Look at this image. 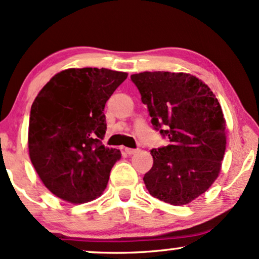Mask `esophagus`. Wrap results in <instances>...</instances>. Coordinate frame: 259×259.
Listing matches in <instances>:
<instances>
[{"mask_svg": "<svg viewBox=\"0 0 259 259\" xmlns=\"http://www.w3.org/2000/svg\"><path fill=\"white\" fill-rule=\"evenodd\" d=\"M139 148H125V152L126 154H135L139 152Z\"/></svg>", "mask_w": 259, "mask_h": 259, "instance_id": "34e87169", "label": "esophagus"}]
</instances>
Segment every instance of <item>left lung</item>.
Masks as SVG:
<instances>
[{
  "label": "left lung",
  "mask_w": 259,
  "mask_h": 259,
  "mask_svg": "<svg viewBox=\"0 0 259 259\" xmlns=\"http://www.w3.org/2000/svg\"><path fill=\"white\" fill-rule=\"evenodd\" d=\"M132 81L147 106L153 129L169 145L152 148L145 174L148 192L181 206L204 194L221 171L227 136L222 107L210 89L191 74L144 72Z\"/></svg>",
  "instance_id": "8db88e82"
}]
</instances>
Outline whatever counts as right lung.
I'll list each match as a JSON object with an SVG mask.
<instances>
[{
    "mask_svg": "<svg viewBox=\"0 0 259 259\" xmlns=\"http://www.w3.org/2000/svg\"><path fill=\"white\" fill-rule=\"evenodd\" d=\"M127 74L106 68L63 70L38 92L29 120V154L45 186L72 203L105 191L120 151L102 145L106 102Z\"/></svg>",
    "mask_w": 259,
    "mask_h": 259,
    "instance_id": "right-lung-1",
    "label": "right lung"
}]
</instances>
